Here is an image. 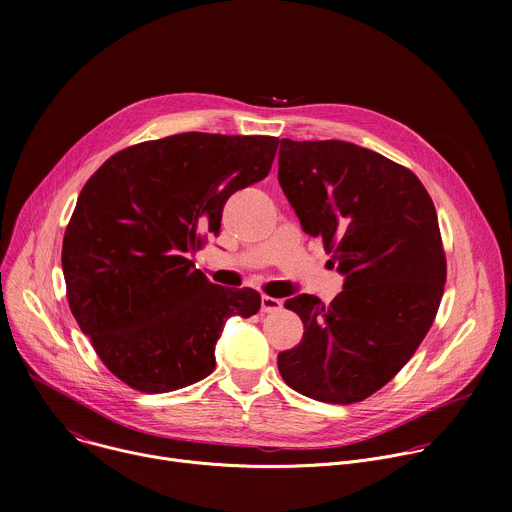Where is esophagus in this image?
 Listing matches in <instances>:
<instances>
[{
    "label": "esophagus",
    "mask_w": 512,
    "mask_h": 512,
    "mask_svg": "<svg viewBox=\"0 0 512 512\" xmlns=\"http://www.w3.org/2000/svg\"><path fill=\"white\" fill-rule=\"evenodd\" d=\"M281 308H283L281 300L269 298V296H263V298H261V312H263V314H275V312H279Z\"/></svg>",
    "instance_id": "1"
}]
</instances>
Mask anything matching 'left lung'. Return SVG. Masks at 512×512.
<instances>
[{
	"label": "left lung",
	"instance_id": "8db88e82",
	"mask_svg": "<svg viewBox=\"0 0 512 512\" xmlns=\"http://www.w3.org/2000/svg\"><path fill=\"white\" fill-rule=\"evenodd\" d=\"M277 178L346 275L330 304L285 302L304 336L279 352V373L316 401H364L405 367L440 308L448 265L433 200L409 168L338 139H281Z\"/></svg>",
	"mask_w": 512,
	"mask_h": 512
}]
</instances>
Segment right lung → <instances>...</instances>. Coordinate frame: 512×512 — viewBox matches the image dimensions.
<instances>
[{
    "label": "right lung",
    "instance_id": "right-lung-1",
    "mask_svg": "<svg viewBox=\"0 0 512 512\" xmlns=\"http://www.w3.org/2000/svg\"><path fill=\"white\" fill-rule=\"evenodd\" d=\"M277 145L200 131L141 141L81 190L62 241L68 306L131 389L168 393L208 377L227 318L259 312L255 289L210 283L188 255L221 231L229 196L269 174Z\"/></svg>",
    "mask_w": 512,
    "mask_h": 512
}]
</instances>
